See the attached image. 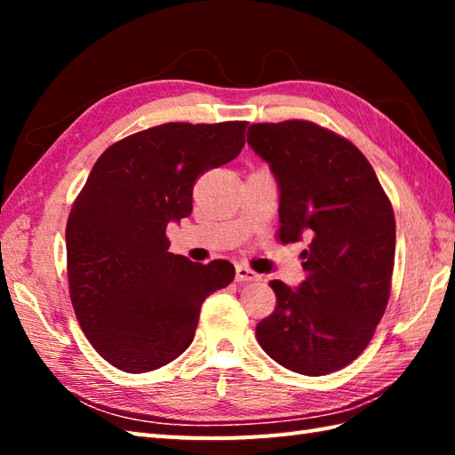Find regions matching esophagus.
Masks as SVG:
<instances>
[{
  "mask_svg": "<svg viewBox=\"0 0 455 455\" xmlns=\"http://www.w3.org/2000/svg\"><path fill=\"white\" fill-rule=\"evenodd\" d=\"M259 275L256 272H252V269L246 267V266H236V282H258Z\"/></svg>",
  "mask_w": 455,
  "mask_h": 455,
  "instance_id": "1",
  "label": "esophagus"
}]
</instances>
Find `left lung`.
Instances as JSON below:
<instances>
[{"mask_svg":"<svg viewBox=\"0 0 455 455\" xmlns=\"http://www.w3.org/2000/svg\"><path fill=\"white\" fill-rule=\"evenodd\" d=\"M248 144L277 181L279 240L307 243L305 282H269L277 305L256 326L258 342L295 373L342 370L370 344L389 301L391 201L363 154L315 123H258Z\"/></svg>","mask_w":455,"mask_h":455,"instance_id":"obj_1","label":"left lung"}]
</instances>
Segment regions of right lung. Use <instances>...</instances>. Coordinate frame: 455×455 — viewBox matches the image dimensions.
Masks as SVG:
<instances>
[{
    "instance_id": "right-lung-1",
    "label": "right lung",
    "mask_w": 455,
    "mask_h": 455,
    "mask_svg": "<svg viewBox=\"0 0 455 455\" xmlns=\"http://www.w3.org/2000/svg\"><path fill=\"white\" fill-rule=\"evenodd\" d=\"M244 121L166 123L115 142L93 164L66 225L68 283L84 334L103 360L144 373L188 350L205 299L235 279L168 252V222L191 215L203 172L235 160Z\"/></svg>"
}]
</instances>
